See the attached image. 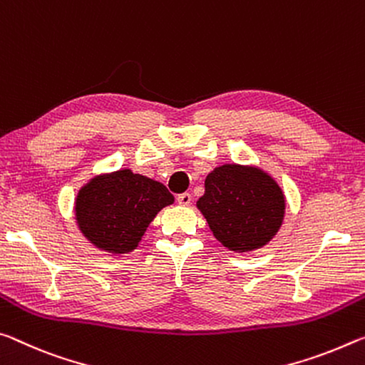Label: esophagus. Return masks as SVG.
Listing matches in <instances>:
<instances>
[{"instance_id": "esophagus-1", "label": "esophagus", "mask_w": 365, "mask_h": 365, "mask_svg": "<svg viewBox=\"0 0 365 365\" xmlns=\"http://www.w3.org/2000/svg\"><path fill=\"white\" fill-rule=\"evenodd\" d=\"M176 200H178V204H181V205H189L190 200H192V195H190L189 192H182L176 197Z\"/></svg>"}]
</instances>
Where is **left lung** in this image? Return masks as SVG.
I'll list each match as a JSON object with an SVG mask.
<instances>
[{"mask_svg": "<svg viewBox=\"0 0 365 365\" xmlns=\"http://www.w3.org/2000/svg\"><path fill=\"white\" fill-rule=\"evenodd\" d=\"M197 208L225 247L247 252L277 235L284 217V195L262 170L223 165L207 176Z\"/></svg>", "mask_w": 365, "mask_h": 365, "instance_id": "1", "label": "left lung"}]
</instances>
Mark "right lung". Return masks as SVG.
<instances>
[{"instance_id":"right-lung-1","label":"right lung","mask_w":365,"mask_h":365,"mask_svg":"<svg viewBox=\"0 0 365 365\" xmlns=\"http://www.w3.org/2000/svg\"><path fill=\"white\" fill-rule=\"evenodd\" d=\"M175 197L163 184L121 170L93 178L76 199V220L95 246L113 254L137 247L147 226Z\"/></svg>"}]
</instances>
